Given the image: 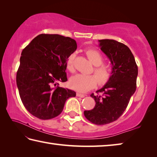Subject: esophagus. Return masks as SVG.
<instances>
[{
    "instance_id": "1",
    "label": "esophagus",
    "mask_w": 157,
    "mask_h": 157,
    "mask_svg": "<svg viewBox=\"0 0 157 157\" xmlns=\"http://www.w3.org/2000/svg\"><path fill=\"white\" fill-rule=\"evenodd\" d=\"M76 96H77V97H81V98H83V97H86V95H85L83 94H81V93H79V92H77L76 93Z\"/></svg>"
}]
</instances>
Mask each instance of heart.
I'll list each match as a JSON object with an SVG mask.
<instances>
[{
    "instance_id": "heart-1",
    "label": "heart",
    "mask_w": 157,
    "mask_h": 157,
    "mask_svg": "<svg viewBox=\"0 0 157 157\" xmlns=\"http://www.w3.org/2000/svg\"><path fill=\"white\" fill-rule=\"evenodd\" d=\"M86 55L94 67V74H78L72 76L70 79V86L73 89L80 92H86L99 84H105L112 76V68L109 65L103 63V57L99 52L94 49L86 51ZM74 58L75 54H71L66 60V67L70 72L74 70Z\"/></svg>"
}]
</instances>
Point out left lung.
Instances as JSON below:
<instances>
[{
  "label": "left lung",
  "instance_id": "left-lung-1",
  "mask_svg": "<svg viewBox=\"0 0 157 157\" xmlns=\"http://www.w3.org/2000/svg\"><path fill=\"white\" fill-rule=\"evenodd\" d=\"M101 49L112 65V76L105 86L90 95L96 105L84 115L96 125L114 122L121 116L136 89L138 67L132 53L123 43L111 39L99 40Z\"/></svg>",
  "mask_w": 157,
  "mask_h": 157
}]
</instances>
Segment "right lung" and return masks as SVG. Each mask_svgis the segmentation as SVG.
Listing matches in <instances>:
<instances>
[{
    "mask_svg": "<svg viewBox=\"0 0 157 157\" xmlns=\"http://www.w3.org/2000/svg\"><path fill=\"white\" fill-rule=\"evenodd\" d=\"M76 48L70 37L41 34L23 49L16 84L25 108L33 116L53 119L61 113L67 98L76 96L59 83L67 81L66 60Z\"/></svg>",
    "mask_w": 157,
    "mask_h": 157,
    "instance_id": "1",
    "label": "right lung"
}]
</instances>
